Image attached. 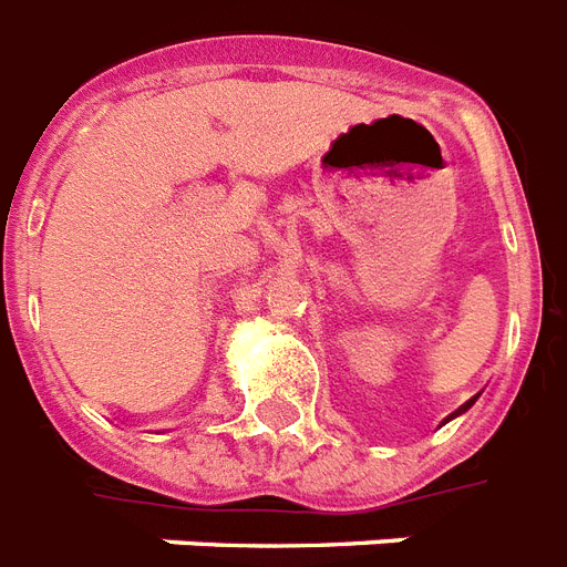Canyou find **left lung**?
<instances>
[{
  "label": "left lung",
  "mask_w": 567,
  "mask_h": 567,
  "mask_svg": "<svg viewBox=\"0 0 567 567\" xmlns=\"http://www.w3.org/2000/svg\"><path fill=\"white\" fill-rule=\"evenodd\" d=\"M471 404H474V398H471L468 404H463V406H460V410H456V412H465V410H468V406H471Z\"/></svg>",
  "instance_id": "1"
}]
</instances>
